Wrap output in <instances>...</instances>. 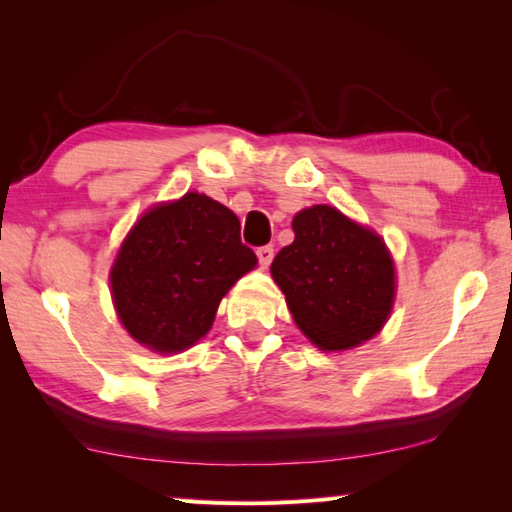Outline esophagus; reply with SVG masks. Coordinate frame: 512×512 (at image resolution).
<instances>
[{
    "instance_id": "obj_1",
    "label": "esophagus",
    "mask_w": 512,
    "mask_h": 512,
    "mask_svg": "<svg viewBox=\"0 0 512 512\" xmlns=\"http://www.w3.org/2000/svg\"><path fill=\"white\" fill-rule=\"evenodd\" d=\"M273 246H259L257 248V259H259V264H262L264 268L273 262Z\"/></svg>"
}]
</instances>
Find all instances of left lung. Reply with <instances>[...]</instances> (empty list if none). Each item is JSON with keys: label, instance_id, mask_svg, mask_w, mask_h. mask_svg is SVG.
Returning a JSON list of instances; mask_svg holds the SVG:
<instances>
[{"label": "left lung", "instance_id": "1", "mask_svg": "<svg viewBox=\"0 0 512 512\" xmlns=\"http://www.w3.org/2000/svg\"><path fill=\"white\" fill-rule=\"evenodd\" d=\"M293 244L271 264L296 325L320 350H350L384 327L395 268L375 232L336 207L314 205L293 219Z\"/></svg>", "mask_w": 512, "mask_h": 512}]
</instances>
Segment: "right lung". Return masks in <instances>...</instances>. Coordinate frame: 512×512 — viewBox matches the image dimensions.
<instances>
[{"instance_id":"right-lung-1","label":"right lung","mask_w":512,"mask_h":512,"mask_svg":"<svg viewBox=\"0 0 512 512\" xmlns=\"http://www.w3.org/2000/svg\"><path fill=\"white\" fill-rule=\"evenodd\" d=\"M255 264L235 212L189 192L135 223L110 271L112 300L137 343L180 352L210 332L221 298Z\"/></svg>"}]
</instances>
